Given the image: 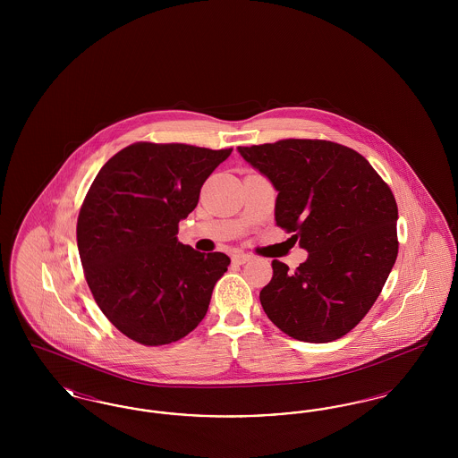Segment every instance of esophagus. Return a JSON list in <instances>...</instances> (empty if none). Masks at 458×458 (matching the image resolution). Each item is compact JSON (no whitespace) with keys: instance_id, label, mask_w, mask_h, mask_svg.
Wrapping results in <instances>:
<instances>
[{"instance_id":"1","label":"esophagus","mask_w":458,"mask_h":458,"mask_svg":"<svg viewBox=\"0 0 458 458\" xmlns=\"http://www.w3.org/2000/svg\"><path fill=\"white\" fill-rule=\"evenodd\" d=\"M250 259H252V256L243 254V252H237V254L232 256V261L237 262V264H245V262L250 261Z\"/></svg>"}]
</instances>
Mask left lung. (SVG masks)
I'll list each match as a JSON object with an SVG mask.
<instances>
[{
    "label": "left lung",
    "mask_w": 458,
    "mask_h": 458,
    "mask_svg": "<svg viewBox=\"0 0 458 458\" xmlns=\"http://www.w3.org/2000/svg\"><path fill=\"white\" fill-rule=\"evenodd\" d=\"M278 192L276 225L307 250L295 271L273 261L259 293L288 336L325 344L369 312L398 254V208L390 187L353 149L309 139L237 148Z\"/></svg>",
    "instance_id": "obj_1"
}]
</instances>
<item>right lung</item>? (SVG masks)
I'll use <instances>...</instances> for the list:
<instances>
[{"label":"right lung","instance_id":"obj_1","mask_svg":"<svg viewBox=\"0 0 458 458\" xmlns=\"http://www.w3.org/2000/svg\"><path fill=\"white\" fill-rule=\"evenodd\" d=\"M230 154L137 142L94 178L77 221L79 254L94 301L133 342L166 345L204 319L230 258L199 252L176 233Z\"/></svg>","mask_w":458,"mask_h":458}]
</instances>
